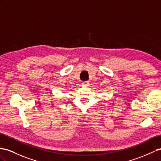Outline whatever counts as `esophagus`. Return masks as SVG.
<instances>
[{
	"mask_svg": "<svg viewBox=\"0 0 161 161\" xmlns=\"http://www.w3.org/2000/svg\"><path fill=\"white\" fill-rule=\"evenodd\" d=\"M89 86V81H84L83 82V84H82V86H84V87H88Z\"/></svg>",
	"mask_w": 161,
	"mask_h": 161,
	"instance_id": "1",
	"label": "esophagus"
}]
</instances>
